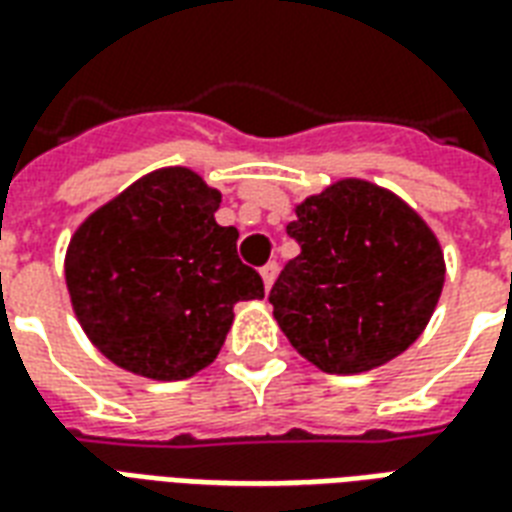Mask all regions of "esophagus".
Wrapping results in <instances>:
<instances>
[{
	"label": "esophagus",
	"mask_w": 512,
	"mask_h": 512,
	"mask_svg": "<svg viewBox=\"0 0 512 512\" xmlns=\"http://www.w3.org/2000/svg\"><path fill=\"white\" fill-rule=\"evenodd\" d=\"M275 278H278V264H275V261H270L267 267H261V280H264V288H267V291L272 288Z\"/></svg>",
	"instance_id": "esophagus-1"
}]
</instances>
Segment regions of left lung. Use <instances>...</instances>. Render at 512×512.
Returning a JSON list of instances; mask_svg holds the SVG:
<instances>
[{
  "instance_id": "1",
  "label": "left lung",
  "mask_w": 512,
  "mask_h": 512,
  "mask_svg": "<svg viewBox=\"0 0 512 512\" xmlns=\"http://www.w3.org/2000/svg\"><path fill=\"white\" fill-rule=\"evenodd\" d=\"M299 256L270 291L272 315L318 370L359 375L416 343L440 302L437 234L394 191L343 178L294 207Z\"/></svg>"
}]
</instances>
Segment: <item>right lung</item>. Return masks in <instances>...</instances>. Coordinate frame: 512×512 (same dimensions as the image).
Masks as SVG:
<instances>
[{
    "label": "right lung",
    "mask_w": 512,
    "mask_h": 512,
    "mask_svg": "<svg viewBox=\"0 0 512 512\" xmlns=\"http://www.w3.org/2000/svg\"><path fill=\"white\" fill-rule=\"evenodd\" d=\"M221 191L194 169H153L96 207L64 256L72 310L121 370L186 380L221 353L234 305L264 297L237 256L234 226L215 224Z\"/></svg>",
    "instance_id": "1"
}]
</instances>
